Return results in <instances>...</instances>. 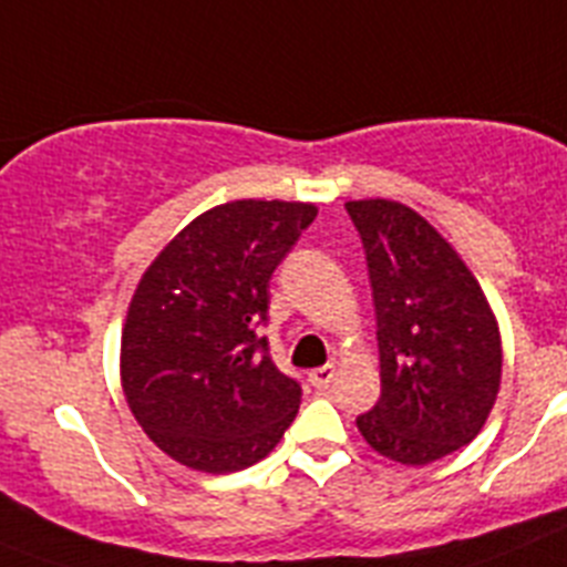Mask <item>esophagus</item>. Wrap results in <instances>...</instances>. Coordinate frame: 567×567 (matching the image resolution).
Returning <instances> with one entry per match:
<instances>
[{
	"mask_svg": "<svg viewBox=\"0 0 567 567\" xmlns=\"http://www.w3.org/2000/svg\"><path fill=\"white\" fill-rule=\"evenodd\" d=\"M332 380H334V365L332 363L318 365V369H312V372H309V383H312L315 389H327Z\"/></svg>",
	"mask_w": 567,
	"mask_h": 567,
	"instance_id": "esophagus-1",
	"label": "esophagus"
}]
</instances>
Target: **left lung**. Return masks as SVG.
<instances>
[{
    "label": "left lung",
    "instance_id": "obj_1",
    "mask_svg": "<svg viewBox=\"0 0 567 567\" xmlns=\"http://www.w3.org/2000/svg\"><path fill=\"white\" fill-rule=\"evenodd\" d=\"M372 280L380 400L358 429L374 452L429 465L483 432L503 380L497 318L457 249L400 202H346Z\"/></svg>",
    "mask_w": 567,
    "mask_h": 567
}]
</instances>
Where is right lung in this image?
<instances>
[{"label":"right lung","mask_w":567,"mask_h":567,"mask_svg":"<svg viewBox=\"0 0 567 567\" xmlns=\"http://www.w3.org/2000/svg\"><path fill=\"white\" fill-rule=\"evenodd\" d=\"M315 215V204L278 198L218 204L138 280L122 329V389L175 463L207 474L249 468L298 414L300 385L272 363L258 323L275 267Z\"/></svg>","instance_id":"add662e5"}]
</instances>
